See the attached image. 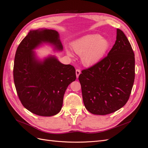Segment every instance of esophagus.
I'll list each match as a JSON object with an SVG mask.
<instances>
[{
    "label": "esophagus",
    "instance_id": "esophagus-1",
    "mask_svg": "<svg viewBox=\"0 0 148 148\" xmlns=\"http://www.w3.org/2000/svg\"><path fill=\"white\" fill-rule=\"evenodd\" d=\"M80 73H81V71L79 70V69L76 70V75H77V78H78L79 75V74H80Z\"/></svg>",
    "mask_w": 148,
    "mask_h": 148
}]
</instances>
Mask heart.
<instances>
[{
  "mask_svg": "<svg viewBox=\"0 0 148 148\" xmlns=\"http://www.w3.org/2000/svg\"><path fill=\"white\" fill-rule=\"evenodd\" d=\"M110 46L109 40L99 34L86 35L71 43L73 51L81 55L83 65L87 67L95 66L100 62L105 57ZM66 53L73 57L70 50H66Z\"/></svg>",
  "mask_w": 148,
  "mask_h": 148,
  "instance_id": "b5f03b06",
  "label": "heart"
}]
</instances>
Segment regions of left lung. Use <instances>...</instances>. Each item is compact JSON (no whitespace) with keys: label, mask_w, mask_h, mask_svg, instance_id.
Masks as SVG:
<instances>
[{"label":"left lung","mask_w":148,"mask_h":148,"mask_svg":"<svg viewBox=\"0 0 148 148\" xmlns=\"http://www.w3.org/2000/svg\"><path fill=\"white\" fill-rule=\"evenodd\" d=\"M135 59L123 32L116 30V40L107 57L83 70L78 79L84 105L91 113L105 115L125 105L134 81Z\"/></svg>","instance_id":"1"}]
</instances>
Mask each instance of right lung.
<instances>
[{
  "instance_id": "right-lung-1",
  "label": "right lung",
  "mask_w": 148,
  "mask_h": 148,
  "mask_svg": "<svg viewBox=\"0 0 148 148\" xmlns=\"http://www.w3.org/2000/svg\"><path fill=\"white\" fill-rule=\"evenodd\" d=\"M43 43L62 51L57 31L47 29L32 30L22 40L16 51L14 80L23 106L42 116H51L60 111L68 86L76 79L75 68L60 62L55 56L43 60L34 50Z\"/></svg>"
}]
</instances>
